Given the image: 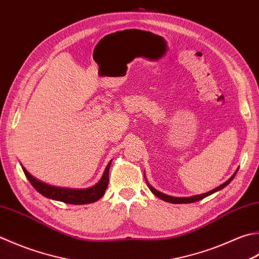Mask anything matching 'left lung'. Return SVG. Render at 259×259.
<instances>
[{
  "mask_svg": "<svg viewBox=\"0 0 259 259\" xmlns=\"http://www.w3.org/2000/svg\"><path fill=\"white\" fill-rule=\"evenodd\" d=\"M235 175L236 174H234L232 175L229 180H228L226 183H224L222 185H220V186H218L217 189H214V190H212V191H210V192H207V193H204V194H200V195H195V196H191V197H175V196H169V195H166V194H164V193H160V192H158L157 190H155L153 186H150L148 183V187L150 189V191L153 192V193L157 196V197H159V199H161L163 201H166V202H168V203H174V204H181V203H193V202H196V201H200V200H202L203 199V197H205L206 195H209V194H211V193H214L215 191H219V190H221V189H224L225 186H227L228 184L230 183L231 182V180L234 179L235 177Z\"/></svg>",
  "mask_w": 259,
  "mask_h": 259,
  "instance_id": "1",
  "label": "left lung"
}]
</instances>
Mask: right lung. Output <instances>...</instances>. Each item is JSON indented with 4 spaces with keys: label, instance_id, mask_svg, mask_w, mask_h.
<instances>
[{
    "label": "right lung",
    "instance_id": "obj_1",
    "mask_svg": "<svg viewBox=\"0 0 259 259\" xmlns=\"http://www.w3.org/2000/svg\"><path fill=\"white\" fill-rule=\"evenodd\" d=\"M110 165L111 164L109 163L108 166H106L104 173L98 183L94 186L89 187V189L85 190H73L64 189V187L50 186L48 184L42 183V182L35 180L32 175H30L28 173L25 168H23V171L34 189L37 190L40 194L48 197V199L62 201L68 204H88L96 202L104 195L106 187H108L109 184Z\"/></svg>",
    "mask_w": 259,
    "mask_h": 259
}]
</instances>
